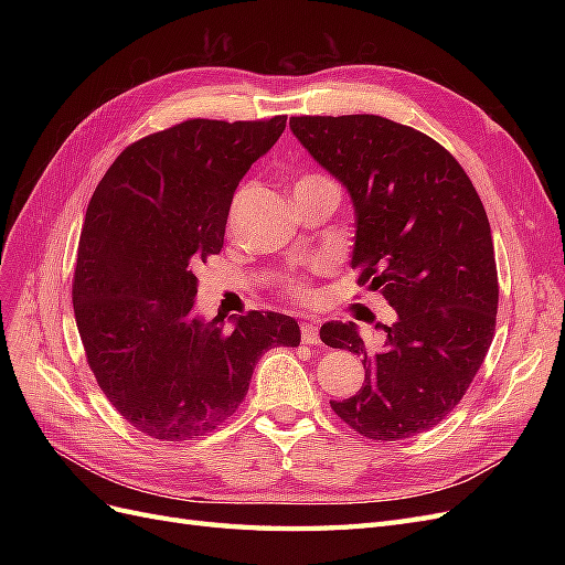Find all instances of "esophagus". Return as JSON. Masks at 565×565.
<instances>
[{
	"label": "esophagus",
	"mask_w": 565,
	"mask_h": 565,
	"mask_svg": "<svg viewBox=\"0 0 565 565\" xmlns=\"http://www.w3.org/2000/svg\"><path fill=\"white\" fill-rule=\"evenodd\" d=\"M301 341H303V344H318V341H320V328H318L316 320L301 322Z\"/></svg>",
	"instance_id": "34e87169"
}]
</instances>
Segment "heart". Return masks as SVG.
<instances>
[{"instance_id":"b5f03b06","label":"heart","mask_w":565,"mask_h":565,"mask_svg":"<svg viewBox=\"0 0 565 565\" xmlns=\"http://www.w3.org/2000/svg\"><path fill=\"white\" fill-rule=\"evenodd\" d=\"M306 179H316V177H303L301 181H306ZM285 287H287V292L292 295V297H297V299H303L306 297V287H303V280L301 278H287L285 280Z\"/></svg>"}]
</instances>
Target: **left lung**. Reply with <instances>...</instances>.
Returning a JSON list of instances; mask_svg holds the SVG:
<instances>
[{"instance_id":"8db88e82","label":"left lung","mask_w":565,"mask_h":565,"mask_svg":"<svg viewBox=\"0 0 565 565\" xmlns=\"http://www.w3.org/2000/svg\"><path fill=\"white\" fill-rule=\"evenodd\" d=\"M289 127L347 185L358 285L380 289L396 311L380 347L353 322L322 324L324 344L365 367L361 391L330 405L374 443L417 436L452 413L494 337L500 285L483 202L446 148L393 119L301 115Z\"/></svg>"}]
</instances>
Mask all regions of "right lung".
<instances>
[{
    "instance_id": "add662e5",
    "label": "right lung",
    "mask_w": 565,
    "mask_h": 565,
    "mask_svg": "<svg viewBox=\"0 0 565 565\" xmlns=\"http://www.w3.org/2000/svg\"><path fill=\"white\" fill-rule=\"evenodd\" d=\"M285 122L185 119L127 146L89 200L77 330L100 391L150 438L210 434L247 396L264 351L299 347V324L282 313L249 311L233 330L193 313V268L224 247L235 188Z\"/></svg>"
}]
</instances>
